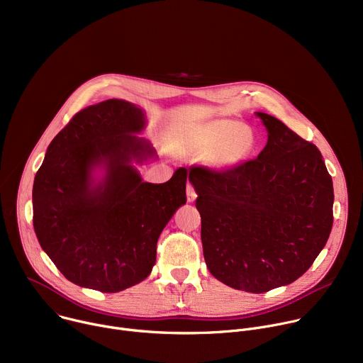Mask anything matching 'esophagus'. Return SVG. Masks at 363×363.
I'll return each mask as SVG.
<instances>
[{
  "label": "esophagus",
  "instance_id": "34e87169",
  "mask_svg": "<svg viewBox=\"0 0 363 363\" xmlns=\"http://www.w3.org/2000/svg\"><path fill=\"white\" fill-rule=\"evenodd\" d=\"M186 199L188 202H194L196 199V192L192 185H186Z\"/></svg>",
  "mask_w": 363,
  "mask_h": 363
}]
</instances>
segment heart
<instances>
[{"label": "heart", "instance_id": "obj_1", "mask_svg": "<svg viewBox=\"0 0 363 363\" xmlns=\"http://www.w3.org/2000/svg\"><path fill=\"white\" fill-rule=\"evenodd\" d=\"M255 145L248 125L231 119H214L182 129L172 140L177 155L208 152V161L217 169H231L244 162Z\"/></svg>", "mask_w": 363, "mask_h": 363}]
</instances>
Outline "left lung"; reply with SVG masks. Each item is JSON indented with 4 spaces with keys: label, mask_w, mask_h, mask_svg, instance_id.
I'll return each instance as SVG.
<instances>
[{
    "label": "left lung",
    "mask_w": 363,
    "mask_h": 363,
    "mask_svg": "<svg viewBox=\"0 0 363 363\" xmlns=\"http://www.w3.org/2000/svg\"><path fill=\"white\" fill-rule=\"evenodd\" d=\"M267 143L252 161L188 179L198 198L206 267L221 283L264 293L303 276L333 224V182L320 150L281 121L255 112Z\"/></svg>",
    "instance_id": "8db88e82"
}]
</instances>
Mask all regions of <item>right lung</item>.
I'll list each match as a JSON object with an SVG mask.
<instances>
[{
	"label": "right lung",
	"mask_w": 363,
	"mask_h": 363,
	"mask_svg": "<svg viewBox=\"0 0 363 363\" xmlns=\"http://www.w3.org/2000/svg\"><path fill=\"white\" fill-rule=\"evenodd\" d=\"M146 115L111 99L80 111L47 147L33 185V224L50 260L72 283L116 293L143 281L158 238L186 202V169L145 182L136 165L158 158L138 136Z\"/></svg>",
	"instance_id": "add662e5"
}]
</instances>
